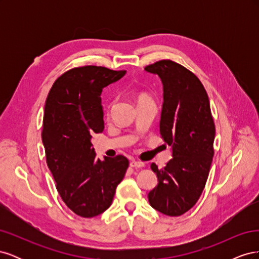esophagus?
I'll return each instance as SVG.
<instances>
[{"label": "esophagus", "instance_id": "esophagus-1", "mask_svg": "<svg viewBox=\"0 0 259 259\" xmlns=\"http://www.w3.org/2000/svg\"><path fill=\"white\" fill-rule=\"evenodd\" d=\"M130 165H131V167H144L145 166V163L144 162H140V161L133 160V161H131Z\"/></svg>", "mask_w": 259, "mask_h": 259}]
</instances>
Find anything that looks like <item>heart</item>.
I'll use <instances>...</instances> for the list:
<instances>
[{
    "instance_id": "heart-1",
    "label": "heart",
    "mask_w": 259,
    "mask_h": 259,
    "mask_svg": "<svg viewBox=\"0 0 259 259\" xmlns=\"http://www.w3.org/2000/svg\"><path fill=\"white\" fill-rule=\"evenodd\" d=\"M147 99H150V98H149L146 95V94H144V93L137 94V103H140V101H144V100H147Z\"/></svg>"
}]
</instances>
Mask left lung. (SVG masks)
Segmentation results:
<instances>
[{
  "label": "left lung",
  "instance_id": "left-lung-1",
  "mask_svg": "<svg viewBox=\"0 0 259 259\" xmlns=\"http://www.w3.org/2000/svg\"><path fill=\"white\" fill-rule=\"evenodd\" d=\"M163 84L160 134L171 147L164 168L151 169L158 185L148 193L150 205L167 216H180L201 197L214 155L215 124L204 86L197 75L171 60L145 68Z\"/></svg>",
  "mask_w": 259,
  "mask_h": 259
}]
</instances>
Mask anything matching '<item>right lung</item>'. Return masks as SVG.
Wrapping results in <instances>:
<instances>
[{"label": "right lung", "mask_w": 259, "mask_h": 259, "mask_svg": "<svg viewBox=\"0 0 259 259\" xmlns=\"http://www.w3.org/2000/svg\"><path fill=\"white\" fill-rule=\"evenodd\" d=\"M125 72L97 66L73 68L55 81L46 98V163L62 201L81 217H95L109 208L128 167L124 155L97 159L91 142L93 133L105 127L101 92Z\"/></svg>", "instance_id": "1"}]
</instances>
